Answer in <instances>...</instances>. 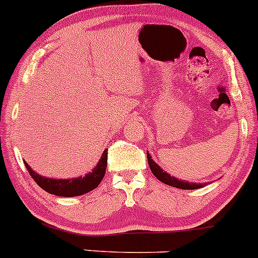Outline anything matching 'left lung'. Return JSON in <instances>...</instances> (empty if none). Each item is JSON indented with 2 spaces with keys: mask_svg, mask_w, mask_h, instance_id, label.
<instances>
[{
  "mask_svg": "<svg viewBox=\"0 0 258 258\" xmlns=\"http://www.w3.org/2000/svg\"><path fill=\"white\" fill-rule=\"evenodd\" d=\"M147 156H148V163H149V166H150L151 172L155 175L156 179H159L161 182L169 185V186L182 188V190H195V188H200L205 185V184H196V182H187L185 181V180L176 179V177L171 176V175L168 174V172L164 171V170L161 169L160 166L153 160V159H151L150 154H149L148 151H147Z\"/></svg>",
  "mask_w": 258,
  "mask_h": 258,
  "instance_id": "8db88e82",
  "label": "left lung"
}]
</instances>
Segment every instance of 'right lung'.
Returning a JSON list of instances; mask_svg holds the SVG:
<instances>
[{"label":"right lung","instance_id":"1","mask_svg":"<svg viewBox=\"0 0 258 258\" xmlns=\"http://www.w3.org/2000/svg\"><path fill=\"white\" fill-rule=\"evenodd\" d=\"M107 160L108 149H105L104 153L102 154V158L98 161L97 166L92 171L84 175V176L74 177V179H50V177H44L42 175L37 174L36 171H33L27 163H25V165L27 168V171L30 172L32 179L44 191L52 194V195L73 198V196H79L89 192L100 184V181L104 177L105 170H107Z\"/></svg>","mask_w":258,"mask_h":258}]
</instances>
